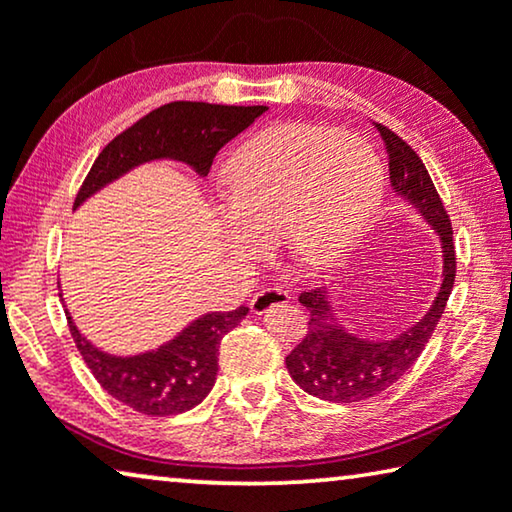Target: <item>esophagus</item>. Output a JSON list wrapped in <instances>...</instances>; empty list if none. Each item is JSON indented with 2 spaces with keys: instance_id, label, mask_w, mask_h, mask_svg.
<instances>
[{
  "instance_id": "esophagus-1",
  "label": "esophagus",
  "mask_w": 512,
  "mask_h": 512,
  "mask_svg": "<svg viewBox=\"0 0 512 512\" xmlns=\"http://www.w3.org/2000/svg\"><path fill=\"white\" fill-rule=\"evenodd\" d=\"M289 294L285 289L280 287H266L262 291H257V294L250 298V312L253 314H266L271 310V307H278V305H285L289 303Z\"/></svg>"
}]
</instances>
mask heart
<instances>
[{
    "mask_svg": "<svg viewBox=\"0 0 512 512\" xmlns=\"http://www.w3.org/2000/svg\"><path fill=\"white\" fill-rule=\"evenodd\" d=\"M227 253L255 262L280 241L305 271H328L367 230L385 173L378 154L337 129L280 125L237 148L223 168Z\"/></svg>",
    "mask_w": 512,
    "mask_h": 512,
    "instance_id": "b5f03b06",
    "label": "heart"
}]
</instances>
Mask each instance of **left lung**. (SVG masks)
Wrapping results in <instances>:
<instances>
[{"mask_svg":"<svg viewBox=\"0 0 512 512\" xmlns=\"http://www.w3.org/2000/svg\"><path fill=\"white\" fill-rule=\"evenodd\" d=\"M389 154V180L399 198L412 205L433 227L442 246V282L428 312L410 328L389 339H364L337 319L326 289L300 294V303L310 312L307 332L287 355V369L303 392L321 401L360 403L383 394L408 373L431 339L442 319L446 300L456 282V248L449 214L437 196L435 184L417 152L396 136L392 129L378 125Z\"/></svg>","mask_w":512,"mask_h":512,"instance_id":"8db88e82","label":"left lung"}]
</instances>
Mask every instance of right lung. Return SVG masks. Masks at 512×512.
<instances>
[{
  "mask_svg": "<svg viewBox=\"0 0 512 512\" xmlns=\"http://www.w3.org/2000/svg\"><path fill=\"white\" fill-rule=\"evenodd\" d=\"M264 111L266 107L207 102H170L150 111L100 152L77 193L75 209L132 168L154 159L184 161L205 177L216 152ZM246 314L248 307L202 314L154 351L123 358L88 342L66 310L70 335L97 383L116 401L150 417L180 415L202 403L216 383L218 344Z\"/></svg>",
  "mask_w": 512,
  "mask_h": 512,
  "instance_id": "1",
  "label": "right lung"
}]
</instances>
